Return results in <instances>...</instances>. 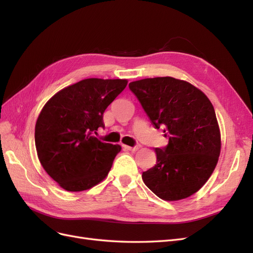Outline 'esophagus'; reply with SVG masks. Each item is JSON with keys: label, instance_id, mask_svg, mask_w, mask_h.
<instances>
[{"label": "esophagus", "instance_id": "obj_1", "mask_svg": "<svg viewBox=\"0 0 253 253\" xmlns=\"http://www.w3.org/2000/svg\"><path fill=\"white\" fill-rule=\"evenodd\" d=\"M122 147H124L125 150H126V151H132V152H135V151H137V150L139 149L138 145H136V147H128V145L124 144V145H122Z\"/></svg>", "mask_w": 253, "mask_h": 253}]
</instances>
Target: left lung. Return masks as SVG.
I'll return each instance as SVG.
<instances>
[{
	"label": "left lung",
	"instance_id": "left-lung-1",
	"mask_svg": "<svg viewBox=\"0 0 253 253\" xmlns=\"http://www.w3.org/2000/svg\"><path fill=\"white\" fill-rule=\"evenodd\" d=\"M128 87L169 143L155 149L156 165L142 173L153 193L168 202L196 193L217 165L220 132L209 98L192 84L172 77L133 81Z\"/></svg>",
	"mask_w": 253,
	"mask_h": 253
}]
</instances>
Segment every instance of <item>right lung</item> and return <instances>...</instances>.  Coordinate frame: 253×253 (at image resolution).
I'll return each instance as SVG.
<instances>
[{"label":"right lung","mask_w":253,"mask_h":253,"mask_svg":"<svg viewBox=\"0 0 253 253\" xmlns=\"http://www.w3.org/2000/svg\"><path fill=\"white\" fill-rule=\"evenodd\" d=\"M127 84L126 79H84L59 90L36 122L35 142L42 167L70 192L88 190L109 174L119 144L95 136L103 113Z\"/></svg>","instance_id":"1"}]
</instances>
